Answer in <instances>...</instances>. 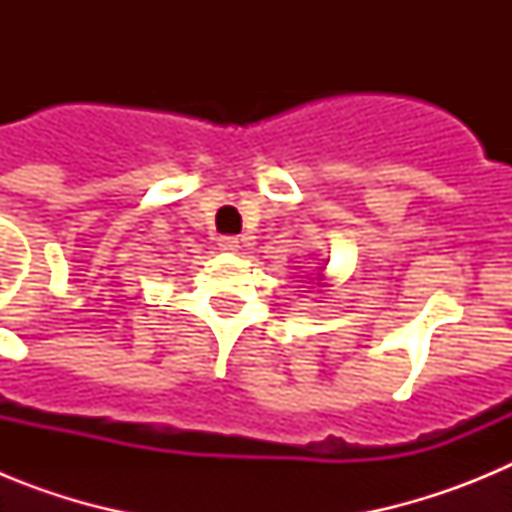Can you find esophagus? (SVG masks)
Wrapping results in <instances>:
<instances>
[{
    "label": "esophagus",
    "mask_w": 512,
    "mask_h": 512,
    "mask_svg": "<svg viewBox=\"0 0 512 512\" xmlns=\"http://www.w3.org/2000/svg\"><path fill=\"white\" fill-rule=\"evenodd\" d=\"M220 248H223V251H238V238H233V235H225V238H220Z\"/></svg>",
    "instance_id": "obj_1"
}]
</instances>
